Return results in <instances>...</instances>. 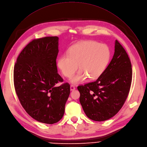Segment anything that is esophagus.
<instances>
[{
  "label": "esophagus",
  "instance_id": "esophagus-1",
  "mask_svg": "<svg viewBox=\"0 0 147 147\" xmlns=\"http://www.w3.org/2000/svg\"><path fill=\"white\" fill-rule=\"evenodd\" d=\"M70 89H71V91H73V90H75V86H73V85H71V86H70Z\"/></svg>",
  "mask_w": 147,
  "mask_h": 147
}]
</instances>
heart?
<instances>
[{"mask_svg":"<svg viewBox=\"0 0 147 147\" xmlns=\"http://www.w3.org/2000/svg\"><path fill=\"white\" fill-rule=\"evenodd\" d=\"M111 50L105 44L87 40L72 46L68 54L61 55L58 60V67L63 75L71 78L78 68L80 69L71 79L73 84H78L90 77H100L105 70L111 58Z\"/></svg>","mask_w":147,"mask_h":147,"instance_id":"obj_1","label":"heart"}]
</instances>
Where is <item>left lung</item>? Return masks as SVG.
Wrapping results in <instances>:
<instances>
[{"label": "left lung", "mask_w": 147, "mask_h": 147, "mask_svg": "<svg viewBox=\"0 0 147 147\" xmlns=\"http://www.w3.org/2000/svg\"><path fill=\"white\" fill-rule=\"evenodd\" d=\"M131 80L130 58L116 40L113 58L102 74L94 82L78 86L79 101L86 116L98 122L115 116L127 99Z\"/></svg>", "instance_id": "obj_1"}]
</instances>
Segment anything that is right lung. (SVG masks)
<instances>
[{"label":"right lung","mask_w":147,"mask_h":147,"mask_svg":"<svg viewBox=\"0 0 147 147\" xmlns=\"http://www.w3.org/2000/svg\"><path fill=\"white\" fill-rule=\"evenodd\" d=\"M58 38L34 39L19 54L14 67V85L20 102L36 121L54 124L61 120L70 85L57 73Z\"/></svg>","instance_id":"right-lung-1"}]
</instances>
